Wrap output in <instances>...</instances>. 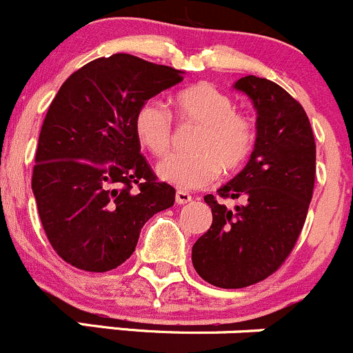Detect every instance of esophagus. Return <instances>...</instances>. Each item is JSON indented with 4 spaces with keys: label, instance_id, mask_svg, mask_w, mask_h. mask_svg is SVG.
Instances as JSON below:
<instances>
[{
    "label": "esophagus",
    "instance_id": "obj_1",
    "mask_svg": "<svg viewBox=\"0 0 353 353\" xmlns=\"http://www.w3.org/2000/svg\"><path fill=\"white\" fill-rule=\"evenodd\" d=\"M191 201V194L188 193V191H183V190H177L176 191V203L179 205H186Z\"/></svg>",
    "mask_w": 353,
    "mask_h": 353
}]
</instances>
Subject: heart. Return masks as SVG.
Segmentation results:
<instances>
[{
  "mask_svg": "<svg viewBox=\"0 0 353 353\" xmlns=\"http://www.w3.org/2000/svg\"><path fill=\"white\" fill-rule=\"evenodd\" d=\"M179 117L201 124L191 143L193 153L172 155L157 167L162 181L179 190H198L214 183L221 170L234 172L253 152L256 131L246 115L236 112L229 94L200 82L174 97ZM138 141L155 157L167 155L172 143V117L160 101L148 100L134 115Z\"/></svg>",
  "mask_w": 353,
  "mask_h": 353,
  "instance_id": "obj_1",
  "label": "heart"
}]
</instances>
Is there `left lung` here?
I'll return each instance as SVG.
<instances>
[{
    "label": "left lung",
    "instance_id": "8db88e82",
    "mask_svg": "<svg viewBox=\"0 0 353 353\" xmlns=\"http://www.w3.org/2000/svg\"><path fill=\"white\" fill-rule=\"evenodd\" d=\"M232 88L252 100L256 141L245 169L217 193L241 203L231 210L207 194L212 225L191 252L198 276L219 288H245L278 271L302 231L316 179V143L302 105L255 75Z\"/></svg>",
    "mask_w": 353,
    "mask_h": 353
}]
</instances>
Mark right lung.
Returning <instances> with one entry per match:
<instances>
[{
  "instance_id": "obj_1",
  "label": "right lung",
  "mask_w": 353,
  "mask_h": 353,
  "mask_svg": "<svg viewBox=\"0 0 353 353\" xmlns=\"http://www.w3.org/2000/svg\"><path fill=\"white\" fill-rule=\"evenodd\" d=\"M183 74L115 53L74 72L51 101L32 193L51 246L74 268L107 272L124 263L146 221L174 205L176 190L157 183L141 155L134 115Z\"/></svg>"
}]
</instances>
